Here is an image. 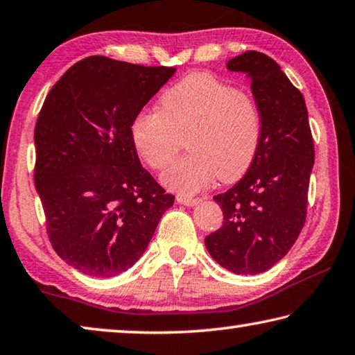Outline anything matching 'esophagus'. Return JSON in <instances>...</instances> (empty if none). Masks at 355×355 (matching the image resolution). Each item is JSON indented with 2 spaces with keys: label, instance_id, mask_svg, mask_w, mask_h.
<instances>
[{
  "label": "esophagus",
  "instance_id": "1",
  "mask_svg": "<svg viewBox=\"0 0 355 355\" xmlns=\"http://www.w3.org/2000/svg\"><path fill=\"white\" fill-rule=\"evenodd\" d=\"M177 202L182 203V205H186V207H196L200 200L199 199H189V197H184V196H178Z\"/></svg>",
  "mask_w": 355,
  "mask_h": 355
}]
</instances>
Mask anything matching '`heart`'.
<instances>
[{"label": "heart", "instance_id": "obj_1", "mask_svg": "<svg viewBox=\"0 0 355 355\" xmlns=\"http://www.w3.org/2000/svg\"><path fill=\"white\" fill-rule=\"evenodd\" d=\"M186 141L189 155L163 175L182 196L213 183L235 182L254 163L261 139V114L254 95L205 71L192 73L161 95L158 112L141 111L131 122L137 155L164 171Z\"/></svg>", "mask_w": 355, "mask_h": 355}]
</instances>
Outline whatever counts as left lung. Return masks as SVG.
Segmentation results:
<instances>
[{
  "instance_id": "1",
  "label": "left lung",
  "mask_w": 355,
  "mask_h": 355,
  "mask_svg": "<svg viewBox=\"0 0 355 355\" xmlns=\"http://www.w3.org/2000/svg\"><path fill=\"white\" fill-rule=\"evenodd\" d=\"M227 69L250 78L261 139L245 175L213 197L224 224L205 238V245L230 272L260 274L288 254L305 224L313 137L302 94L274 59L245 51L230 59Z\"/></svg>"
}]
</instances>
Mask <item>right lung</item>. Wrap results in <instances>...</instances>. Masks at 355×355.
<instances>
[{
    "instance_id": "1",
    "label": "right lung",
    "mask_w": 355,
    "mask_h": 355,
    "mask_svg": "<svg viewBox=\"0 0 355 355\" xmlns=\"http://www.w3.org/2000/svg\"><path fill=\"white\" fill-rule=\"evenodd\" d=\"M173 73L89 56L46 95L34 130L35 189L53 249L83 274L130 269L173 205L131 141L133 119Z\"/></svg>"
}]
</instances>
